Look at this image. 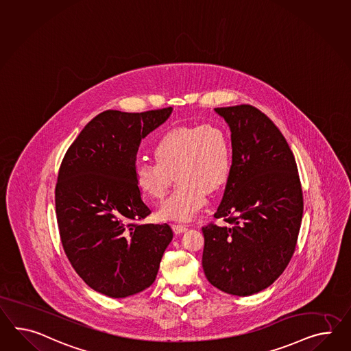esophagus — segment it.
<instances>
[{
    "mask_svg": "<svg viewBox=\"0 0 351 351\" xmlns=\"http://www.w3.org/2000/svg\"><path fill=\"white\" fill-rule=\"evenodd\" d=\"M171 229H173V232L176 234H182L187 230V226L182 224H173L171 225Z\"/></svg>",
    "mask_w": 351,
    "mask_h": 351,
    "instance_id": "obj_1",
    "label": "esophagus"
}]
</instances>
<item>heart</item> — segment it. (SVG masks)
<instances>
[{
  "instance_id": "b5f03b06",
  "label": "heart",
  "mask_w": 351,
  "mask_h": 351,
  "mask_svg": "<svg viewBox=\"0 0 351 351\" xmlns=\"http://www.w3.org/2000/svg\"><path fill=\"white\" fill-rule=\"evenodd\" d=\"M153 155L155 162H136L134 176L140 193L155 201L165 197L176 177L177 189L158 211L162 220H191L233 171L230 137L217 125L173 128L154 144Z\"/></svg>"
}]
</instances>
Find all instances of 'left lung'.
Returning <instances> with one entry per match:
<instances>
[{
	"instance_id": "1",
	"label": "left lung",
	"mask_w": 351,
	"mask_h": 351,
	"mask_svg": "<svg viewBox=\"0 0 351 351\" xmlns=\"http://www.w3.org/2000/svg\"><path fill=\"white\" fill-rule=\"evenodd\" d=\"M230 127L233 171L214 217L229 226H202V267L215 288L245 297L269 288L297 245L303 192L294 154L260 109L215 108Z\"/></svg>"
}]
</instances>
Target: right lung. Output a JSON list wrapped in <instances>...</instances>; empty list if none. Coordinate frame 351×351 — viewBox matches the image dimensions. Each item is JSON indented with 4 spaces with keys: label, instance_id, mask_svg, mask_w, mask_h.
Masks as SVG:
<instances>
[{
    "label": "right lung",
    "instance_id": "obj_1",
    "mask_svg": "<svg viewBox=\"0 0 351 351\" xmlns=\"http://www.w3.org/2000/svg\"><path fill=\"white\" fill-rule=\"evenodd\" d=\"M171 113L101 112L63 156L56 184L63 251L85 284L107 297L149 288L173 238L168 224L140 223L152 210L134 176L141 140Z\"/></svg>",
    "mask_w": 351,
    "mask_h": 351
}]
</instances>
